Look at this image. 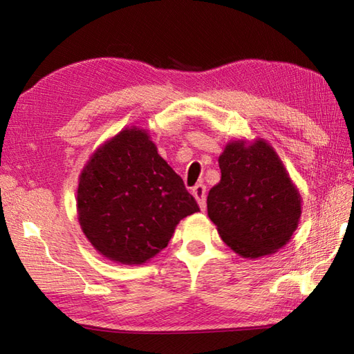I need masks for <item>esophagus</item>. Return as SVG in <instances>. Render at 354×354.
<instances>
[{
    "label": "esophagus",
    "instance_id": "esophagus-1",
    "mask_svg": "<svg viewBox=\"0 0 354 354\" xmlns=\"http://www.w3.org/2000/svg\"><path fill=\"white\" fill-rule=\"evenodd\" d=\"M192 193H193V196L196 198V201H198V204H199L201 209H202V212H204L205 207H207V187H205L204 184H198V185H194V187H193V190H192Z\"/></svg>",
    "mask_w": 354,
    "mask_h": 354
}]
</instances>
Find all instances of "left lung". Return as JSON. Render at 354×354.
<instances>
[{
	"label": "left lung",
	"instance_id": "8db88e82",
	"mask_svg": "<svg viewBox=\"0 0 354 354\" xmlns=\"http://www.w3.org/2000/svg\"><path fill=\"white\" fill-rule=\"evenodd\" d=\"M221 183L207 208L222 240L242 257L272 254L289 242L301 216V198L268 142H230L219 156Z\"/></svg>",
	"mask_w": 354,
	"mask_h": 354
}]
</instances>
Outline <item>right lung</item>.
<instances>
[{
	"instance_id": "1",
	"label": "right lung",
	"mask_w": 354,
	"mask_h": 354,
	"mask_svg": "<svg viewBox=\"0 0 354 354\" xmlns=\"http://www.w3.org/2000/svg\"><path fill=\"white\" fill-rule=\"evenodd\" d=\"M77 212L97 251L123 265H141L167 246L179 221L199 212V205L149 135L133 127L117 133L88 161Z\"/></svg>"
}]
</instances>
